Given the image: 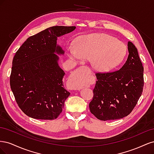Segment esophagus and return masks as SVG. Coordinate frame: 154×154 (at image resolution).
Masks as SVG:
<instances>
[{
	"label": "esophagus",
	"instance_id": "obj_1",
	"mask_svg": "<svg viewBox=\"0 0 154 154\" xmlns=\"http://www.w3.org/2000/svg\"><path fill=\"white\" fill-rule=\"evenodd\" d=\"M71 87V89L73 90V91H80L82 88L81 87H78L74 84L73 82H71V87Z\"/></svg>",
	"mask_w": 154,
	"mask_h": 154
}]
</instances>
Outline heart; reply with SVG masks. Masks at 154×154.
Here are the masks:
<instances>
[{"mask_svg": "<svg viewBox=\"0 0 154 154\" xmlns=\"http://www.w3.org/2000/svg\"><path fill=\"white\" fill-rule=\"evenodd\" d=\"M127 53V46L123 42L103 33L78 37L74 44V51L68 50V55L71 60L76 61L79 58L91 60L92 67L100 72L110 71L119 66ZM73 82L81 87L86 85L83 80Z\"/></svg>", "mask_w": 154, "mask_h": 154, "instance_id": "1", "label": "heart"}]
</instances>
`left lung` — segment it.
Returning a JSON list of instances; mask_svg holds the SVG:
<instances>
[{"mask_svg": "<svg viewBox=\"0 0 154 154\" xmlns=\"http://www.w3.org/2000/svg\"><path fill=\"white\" fill-rule=\"evenodd\" d=\"M128 51L127 61L118 71L96 74L97 80L89 109L98 119L114 120L127 116L142 94L143 64L131 42H128Z\"/></svg>", "mask_w": 154, "mask_h": 154, "instance_id": "obj_1", "label": "left lung"}]
</instances>
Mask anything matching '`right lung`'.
Segmentation results:
<instances>
[{
    "label": "right lung",
    "mask_w": 154,
    "mask_h": 154,
    "mask_svg": "<svg viewBox=\"0 0 154 154\" xmlns=\"http://www.w3.org/2000/svg\"><path fill=\"white\" fill-rule=\"evenodd\" d=\"M75 26L50 27L29 37L13 58L10 86L23 112L38 119H54L62 112L70 92L62 81L65 72L58 64L64 51L57 44L60 36Z\"/></svg>",
    "instance_id": "obj_1"
}]
</instances>
